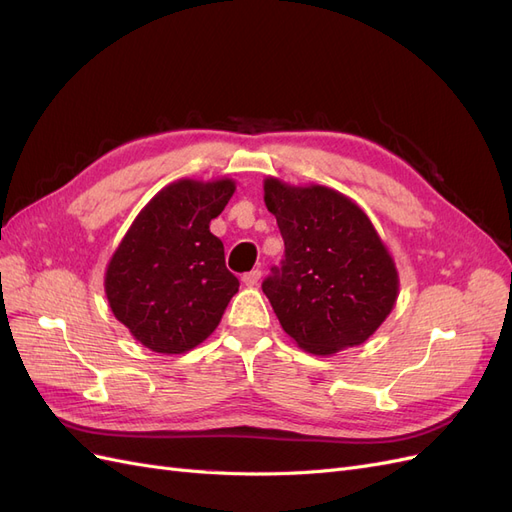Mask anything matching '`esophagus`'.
<instances>
[{
    "label": "esophagus",
    "mask_w": 512,
    "mask_h": 512,
    "mask_svg": "<svg viewBox=\"0 0 512 512\" xmlns=\"http://www.w3.org/2000/svg\"><path fill=\"white\" fill-rule=\"evenodd\" d=\"M260 269H254V271H250V273H245L243 277H241V282L247 286V288H254L258 282H260Z\"/></svg>",
    "instance_id": "obj_1"
}]
</instances>
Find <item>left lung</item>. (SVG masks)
<instances>
[{"label": "left lung", "mask_w": 512, "mask_h": 512, "mask_svg": "<svg viewBox=\"0 0 512 512\" xmlns=\"http://www.w3.org/2000/svg\"><path fill=\"white\" fill-rule=\"evenodd\" d=\"M262 185L286 245L282 267L262 282L282 329L316 356L365 344L399 297V271L389 245L369 215L342 192L277 177Z\"/></svg>", "instance_id": "1"}]
</instances>
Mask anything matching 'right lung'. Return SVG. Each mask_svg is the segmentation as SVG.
Masks as SVG:
<instances>
[{"label": "right lung", "mask_w": 512, "mask_h": 512, "mask_svg": "<svg viewBox=\"0 0 512 512\" xmlns=\"http://www.w3.org/2000/svg\"><path fill=\"white\" fill-rule=\"evenodd\" d=\"M237 183L177 179L138 211L108 260L104 292L113 316L138 344L183 354L218 329L239 280L209 230Z\"/></svg>", "instance_id": "add662e5"}]
</instances>
